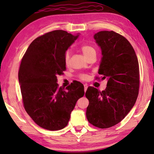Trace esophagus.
<instances>
[{"label": "esophagus", "instance_id": "obj_1", "mask_svg": "<svg viewBox=\"0 0 154 154\" xmlns=\"http://www.w3.org/2000/svg\"><path fill=\"white\" fill-rule=\"evenodd\" d=\"M88 85L87 84H84V91H85V92H86V90H87V89H88Z\"/></svg>", "mask_w": 154, "mask_h": 154}]
</instances>
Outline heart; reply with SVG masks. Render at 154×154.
<instances>
[{
    "mask_svg": "<svg viewBox=\"0 0 154 154\" xmlns=\"http://www.w3.org/2000/svg\"><path fill=\"white\" fill-rule=\"evenodd\" d=\"M80 49L83 52V54H84V56L88 58V56H90L91 54L94 53H96V49L93 46L90 45H88V44H83V45H81ZM70 60V53L69 51H67L65 53L64 55V64L66 66H68L69 64ZM79 78L82 80H86L88 78V75L86 74H80L79 75Z\"/></svg>",
    "mask_w": 154,
    "mask_h": 154,
    "instance_id": "obj_1",
    "label": "heart"
}]
</instances>
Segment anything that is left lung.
I'll use <instances>...</instances> for the list:
<instances>
[{
    "instance_id": "left-lung-1",
    "label": "left lung",
    "mask_w": 154,
    "mask_h": 154,
    "mask_svg": "<svg viewBox=\"0 0 154 154\" xmlns=\"http://www.w3.org/2000/svg\"><path fill=\"white\" fill-rule=\"evenodd\" d=\"M94 37L102 50L98 74L108 82L102 92L88 88L86 117L93 126L109 128L120 122L136 103L140 83L139 62L131 44L119 34L100 31Z\"/></svg>"
}]
</instances>
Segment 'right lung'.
<instances>
[{"instance_id":"right-lung-1","label":"right lung","mask_w":154,"mask_h":154,"mask_svg":"<svg viewBox=\"0 0 154 154\" xmlns=\"http://www.w3.org/2000/svg\"><path fill=\"white\" fill-rule=\"evenodd\" d=\"M78 36L62 30L47 32L30 43L21 61L18 78L23 105L44 129L66 127L77 100L84 95V87L79 82L65 90L57 83V76L66 71V51Z\"/></svg>"}]
</instances>
